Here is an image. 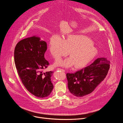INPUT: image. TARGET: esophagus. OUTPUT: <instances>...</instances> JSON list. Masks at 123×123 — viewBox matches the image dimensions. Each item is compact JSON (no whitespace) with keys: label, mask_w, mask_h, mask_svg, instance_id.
I'll return each mask as SVG.
<instances>
[{"label":"esophagus","mask_w":123,"mask_h":123,"mask_svg":"<svg viewBox=\"0 0 123 123\" xmlns=\"http://www.w3.org/2000/svg\"><path fill=\"white\" fill-rule=\"evenodd\" d=\"M57 69H58V70H61V71H63V72H65V70H64V69H62V68H57Z\"/></svg>","instance_id":"esophagus-1"}]
</instances>
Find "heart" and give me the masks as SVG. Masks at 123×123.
<instances>
[{
    "instance_id": "b5f03b06",
    "label": "heart",
    "mask_w": 123,
    "mask_h": 123,
    "mask_svg": "<svg viewBox=\"0 0 123 123\" xmlns=\"http://www.w3.org/2000/svg\"><path fill=\"white\" fill-rule=\"evenodd\" d=\"M49 49L55 60L67 55L69 58L57 61L55 65L68 68L74 65L80 68L88 65L96 56L98 50L90 38L81 34H69L63 39L57 36L51 37Z\"/></svg>"
}]
</instances>
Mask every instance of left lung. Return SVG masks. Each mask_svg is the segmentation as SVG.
<instances>
[{
	"label": "left lung",
	"instance_id": "left-lung-1",
	"mask_svg": "<svg viewBox=\"0 0 123 123\" xmlns=\"http://www.w3.org/2000/svg\"><path fill=\"white\" fill-rule=\"evenodd\" d=\"M110 66V62L106 58H98L90 66L74 74H67L70 92L77 97L92 93L106 77Z\"/></svg>",
	"mask_w": 123,
	"mask_h": 123
}]
</instances>
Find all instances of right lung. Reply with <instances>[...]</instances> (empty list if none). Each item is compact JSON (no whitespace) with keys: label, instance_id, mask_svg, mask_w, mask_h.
<instances>
[{"label":"right lung","instance_id":"obj_1","mask_svg":"<svg viewBox=\"0 0 123 123\" xmlns=\"http://www.w3.org/2000/svg\"><path fill=\"white\" fill-rule=\"evenodd\" d=\"M47 49L45 41L33 36L20 41L14 51V63L19 77L26 89L39 98L48 96L54 88L51 81L53 72H43L49 65L44 57Z\"/></svg>","mask_w":123,"mask_h":123}]
</instances>
